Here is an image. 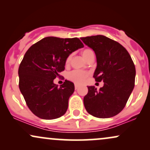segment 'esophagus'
Returning <instances> with one entry per match:
<instances>
[{
    "instance_id": "obj_1",
    "label": "esophagus",
    "mask_w": 150,
    "mask_h": 150,
    "mask_svg": "<svg viewBox=\"0 0 150 150\" xmlns=\"http://www.w3.org/2000/svg\"><path fill=\"white\" fill-rule=\"evenodd\" d=\"M78 88H79V85H77V84H75V89H77Z\"/></svg>"
}]
</instances>
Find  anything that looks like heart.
<instances>
[{
	"label": "heart",
	"mask_w": 150,
	"mask_h": 150,
	"mask_svg": "<svg viewBox=\"0 0 150 150\" xmlns=\"http://www.w3.org/2000/svg\"><path fill=\"white\" fill-rule=\"evenodd\" d=\"M81 55L83 57L85 61H87L91 56H94V51L89 48H86L81 51ZM71 55L68 56L65 61V64L68 65L70 64V62L71 61ZM89 73L86 71H80V70H73L70 72L67 75L68 79L72 82H75L76 84H81L85 80V79L88 77Z\"/></svg>",
	"instance_id": "1"
}]
</instances>
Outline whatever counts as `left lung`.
I'll return each instance as SVG.
<instances>
[{"mask_svg":"<svg viewBox=\"0 0 150 150\" xmlns=\"http://www.w3.org/2000/svg\"><path fill=\"white\" fill-rule=\"evenodd\" d=\"M81 40L94 50L97 66L94 78L103 82L97 90L89 86L84 97V105L92 116L111 118L125 107L135 86V67L130 54L119 43L103 35L81 37Z\"/></svg>","mask_w":150,"mask_h":150,"instance_id":"8db88e82","label":"left lung"}]
</instances>
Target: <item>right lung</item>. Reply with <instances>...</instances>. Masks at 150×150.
Instances as JSON below:
<instances>
[{"mask_svg":"<svg viewBox=\"0 0 150 150\" xmlns=\"http://www.w3.org/2000/svg\"><path fill=\"white\" fill-rule=\"evenodd\" d=\"M83 46L78 38L48 37L33 44L25 53L18 70L19 87L35 116L51 120L66 112L75 86L65 80L58 87L53 80L65 70L68 56Z\"/></svg>","mask_w":150,"mask_h":150,"instance_id":"right-lung-1","label":"right lung"}]
</instances>
